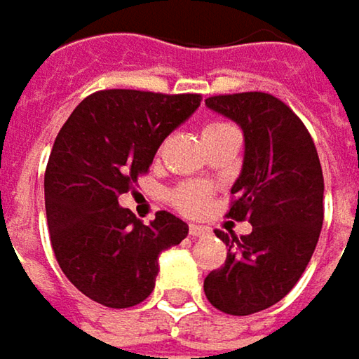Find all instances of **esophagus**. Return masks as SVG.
<instances>
[{
	"label": "esophagus",
	"mask_w": 359,
	"mask_h": 359,
	"mask_svg": "<svg viewBox=\"0 0 359 359\" xmlns=\"http://www.w3.org/2000/svg\"><path fill=\"white\" fill-rule=\"evenodd\" d=\"M208 233V227L204 225H190V236L192 238H201V236H206Z\"/></svg>",
	"instance_id": "obj_1"
}]
</instances>
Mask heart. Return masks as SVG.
<instances>
[{
    "label": "heart",
    "mask_w": 359,
    "mask_h": 359,
    "mask_svg": "<svg viewBox=\"0 0 359 359\" xmlns=\"http://www.w3.org/2000/svg\"><path fill=\"white\" fill-rule=\"evenodd\" d=\"M223 128H229V123L225 121H208L202 130V134H212L219 132ZM212 188L204 182H184L180 186H175L169 192V202L173 208H177L184 215H198L206 208V204L210 201Z\"/></svg>",
    "instance_id": "obj_1"
}]
</instances>
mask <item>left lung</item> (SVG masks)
I'll return each instance as SVG.
<instances>
[{
	"mask_svg": "<svg viewBox=\"0 0 359 359\" xmlns=\"http://www.w3.org/2000/svg\"><path fill=\"white\" fill-rule=\"evenodd\" d=\"M206 105L244 130V167L227 217L250 221L252 231H215L229 252L206 275L204 293L217 310L248 316L283 299L306 271L325 219L323 167L304 121L281 99L256 90L215 95Z\"/></svg>",
	"mask_w": 359,
	"mask_h": 359,
	"instance_id": "1",
	"label": "left lung"
}]
</instances>
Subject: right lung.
Listing matches in <instances>:
<instances>
[{
    "label": "right lung",
    "mask_w": 359,
    "mask_h": 359,
    "mask_svg": "<svg viewBox=\"0 0 359 359\" xmlns=\"http://www.w3.org/2000/svg\"><path fill=\"white\" fill-rule=\"evenodd\" d=\"M201 95L111 88L88 95L62 126L45 169L51 248L69 283L107 308L155 290L158 254L188 225L167 210L144 225L117 198L149 173L161 142L198 109Z\"/></svg>",
    "instance_id": "right-lung-1"
}]
</instances>
